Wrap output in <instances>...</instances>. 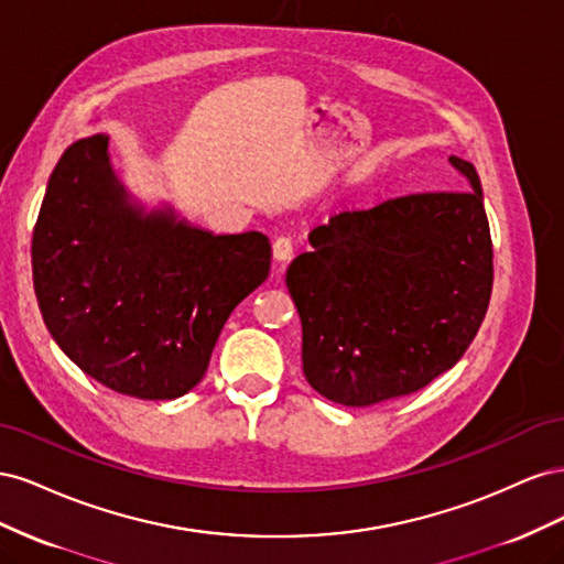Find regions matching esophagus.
Returning <instances> with one entry per match:
<instances>
[{
	"label": "esophagus",
	"mask_w": 564,
	"mask_h": 564,
	"mask_svg": "<svg viewBox=\"0 0 564 564\" xmlns=\"http://www.w3.org/2000/svg\"><path fill=\"white\" fill-rule=\"evenodd\" d=\"M272 256H275L278 263H289V261H292V256H294L292 240H289V237H278V240L272 242Z\"/></svg>",
	"instance_id": "esophagus-1"
}]
</instances>
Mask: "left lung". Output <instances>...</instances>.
<instances>
[{"label":"left lung","mask_w":564,"mask_h":564,"mask_svg":"<svg viewBox=\"0 0 564 564\" xmlns=\"http://www.w3.org/2000/svg\"><path fill=\"white\" fill-rule=\"evenodd\" d=\"M449 164L468 191L338 212L289 265L303 373L322 398L369 406L409 395L473 344L491 296V235L475 166Z\"/></svg>","instance_id":"1"}]
</instances>
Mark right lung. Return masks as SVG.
Instances as JSON below:
<instances>
[{
  "mask_svg": "<svg viewBox=\"0 0 564 564\" xmlns=\"http://www.w3.org/2000/svg\"><path fill=\"white\" fill-rule=\"evenodd\" d=\"M268 272L263 232L214 235L172 204L133 197L108 133L63 152L32 232L48 334L84 373L139 400L193 390L226 319Z\"/></svg>",
  "mask_w": 564,
  "mask_h": 564,
  "instance_id": "right-lung-1",
  "label": "right lung"
}]
</instances>
